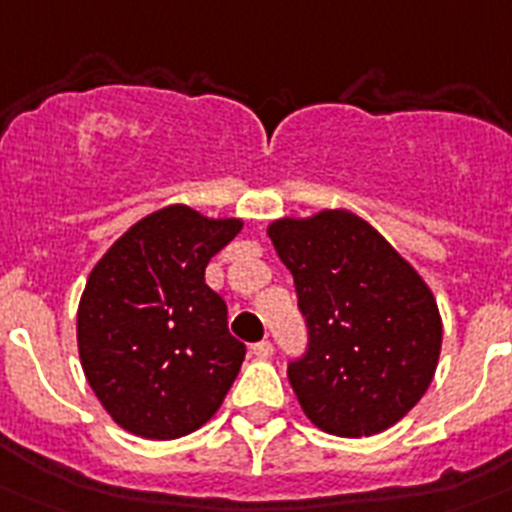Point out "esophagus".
Masks as SVG:
<instances>
[{
  "label": "esophagus",
  "instance_id": "1",
  "mask_svg": "<svg viewBox=\"0 0 512 512\" xmlns=\"http://www.w3.org/2000/svg\"><path fill=\"white\" fill-rule=\"evenodd\" d=\"M274 353V348H272V342L269 340H261V342H256V345H253V356L256 358H269Z\"/></svg>",
  "mask_w": 512,
  "mask_h": 512
}]
</instances>
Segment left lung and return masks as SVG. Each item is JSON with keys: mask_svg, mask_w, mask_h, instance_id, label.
Here are the masks:
<instances>
[{"mask_svg": "<svg viewBox=\"0 0 512 512\" xmlns=\"http://www.w3.org/2000/svg\"><path fill=\"white\" fill-rule=\"evenodd\" d=\"M266 232L306 316V356L287 366L303 413L337 437L398 424L437 371L442 319L429 285L353 211L285 217Z\"/></svg>", "mask_w": 512, "mask_h": 512, "instance_id": "8db88e82", "label": "left lung"}]
</instances>
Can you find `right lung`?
<instances>
[{"label": "right lung", "instance_id": "add662e5", "mask_svg": "<svg viewBox=\"0 0 512 512\" xmlns=\"http://www.w3.org/2000/svg\"><path fill=\"white\" fill-rule=\"evenodd\" d=\"M243 230L172 204L135 222L88 274L78 353L91 390L125 432L177 439L204 426L238 377L246 345L204 280Z\"/></svg>", "mask_w": 512, "mask_h": 512}]
</instances>
